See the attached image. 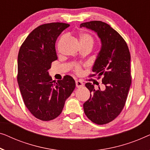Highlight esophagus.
I'll return each instance as SVG.
<instances>
[{
  "label": "esophagus",
  "instance_id": "esophagus-1",
  "mask_svg": "<svg viewBox=\"0 0 150 150\" xmlns=\"http://www.w3.org/2000/svg\"><path fill=\"white\" fill-rule=\"evenodd\" d=\"M76 83V87L77 88H81L83 86V83L81 81H79V80H77L75 81Z\"/></svg>",
  "mask_w": 150,
  "mask_h": 150
}]
</instances>
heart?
Here are the masks:
<instances>
[{"instance_id": "heart-1", "label": "heart", "mask_w": 150, "mask_h": 150, "mask_svg": "<svg viewBox=\"0 0 150 150\" xmlns=\"http://www.w3.org/2000/svg\"><path fill=\"white\" fill-rule=\"evenodd\" d=\"M80 41H81V44H89V45H91L93 46L94 44V39L93 37H92L91 35H89L88 33H81L80 35ZM74 71L75 73H81V68L79 65L78 64H75L74 65Z\"/></svg>"}]
</instances>
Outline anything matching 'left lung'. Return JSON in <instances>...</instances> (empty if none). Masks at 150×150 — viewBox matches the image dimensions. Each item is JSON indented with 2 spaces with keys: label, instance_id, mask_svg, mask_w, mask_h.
Listing matches in <instances>:
<instances>
[{
  "label": "left lung",
  "instance_id": "left-lung-1",
  "mask_svg": "<svg viewBox=\"0 0 150 150\" xmlns=\"http://www.w3.org/2000/svg\"><path fill=\"white\" fill-rule=\"evenodd\" d=\"M81 27L96 32L102 43L90 77H102L105 89L95 90L93 84L86 83L90 97L84 103L83 110L92 122L103 125L116 118L125 105L131 85L130 54L124 39L109 24L91 21L82 23Z\"/></svg>",
  "mask_w": 150,
  "mask_h": 150
}]
</instances>
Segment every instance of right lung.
Here are the masks:
<instances>
[{
  "instance_id": "right-lung-1",
  "label": "right lung",
  "mask_w": 150,
  "mask_h": 150,
  "mask_svg": "<svg viewBox=\"0 0 150 150\" xmlns=\"http://www.w3.org/2000/svg\"><path fill=\"white\" fill-rule=\"evenodd\" d=\"M70 25L52 22L42 24L29 34L18 57V82L24 103L37 119L50 121L62 112L65 100L75 88L70 75L53 81L48 70L58 59L57 38Z\"/></svg>"
}]
</instances>
